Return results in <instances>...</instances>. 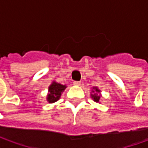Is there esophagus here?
<instances>
[{
	"label": "esophagus",
	"mask_w": 148,
	"mask_h": 148,
	"mask_svg": "<svg viewBox=\"0 0 148 148\" xmlns=\"http://www.w3.org/2000/svg\"><path fill=\"white\" fill-rule=\"evenodd\" d=\"M73 84L75 85V86H79V85L81 84V82H79V81H74V82H73Z\"/></svg>",
	"instance_id": "esophagus-1"
}]
</instances>
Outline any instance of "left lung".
Returning <instances> with one entry per match:
<instances>
[{"label": "left lung", "instance_id": "8db88e82", "mask_svg": "<svg viewBox=\"0 0 148 148\" xmlns=\"http://www.w3.org/2000/svg\"><path fill=\"white\" fill-rule=\"evenodd\" d=\"M90 97H91V99H93L94 102L100 103V100H101V98H102V95H101V90H99V87H92L91 93H90Z\"/></svg>", "mask_w": 148, "mask_h": 148}]
</instances>
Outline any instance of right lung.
<instances>
[{
    "instance_id": "add662e5",
    "label": "right lung",
    "mask_w": 148,
    "mask_h": 148,
    "mask_svg": "<svg viewBox=\"0 0 148 148\" xmlns=\"http://www.w3.org/2000/svg\"><path fill=\"white\" fill-rule=\"evenodd\" d=\"M66 87L65 84L63 85L56 81L52 82L51 84L48 87V94L46 96L47 102H49V103H54L58 101Z\"/></svg>"
}]
</instances>
